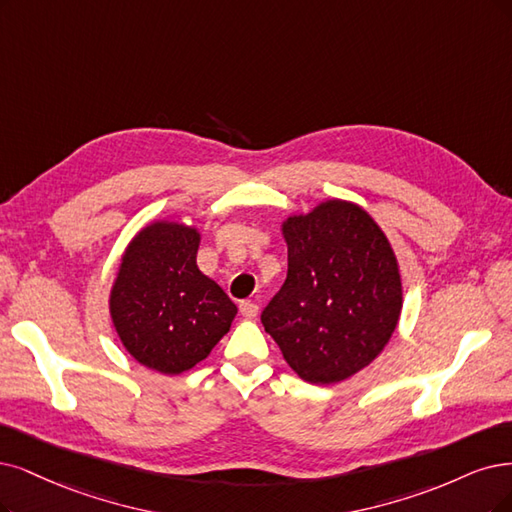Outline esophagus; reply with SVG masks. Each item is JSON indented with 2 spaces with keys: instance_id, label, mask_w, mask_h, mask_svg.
<instances>
[{
  "instance_id": "esophagus-1",
  "label": "esophagus",
  "mask_w": 512,
  "mask_h": 512,
  "mask_svg": "<svg viewBox=\"0 0 512 512\" xmlns=\"http://www.w3.org/2000/svg\"><path fill=\"white\" fill-rule=\"evenodd\" d=\"M240 314L244 318L251 320V318H255L259 314V306L253 304V301H240Z\"/></svg>"
}]
</instances>
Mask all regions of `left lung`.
I'll list each match as a JSON object with an SVG mask.
<instances>
[{
  "label": "left lung",
  "mask_w": 512,
  "mask_h": 512,
  "mask_svg": "<svg viewBox=\"0 0 512 512\" xmlns=\"http://www.w3.org/2000/svg\"><path fill=\"white\" fill-rule=\"evenodd\" d=\"M282 236L289 272L261 323L301 380L344 382L375 361L399 325V261L380 225L346 200L291 215Z\"/></svg>",
  "instance_id": "obj_1"
}]
</instances>
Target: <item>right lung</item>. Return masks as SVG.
<instances>
[{
    "label": "right lung",
    "mask_w": 512,
    "mask_h": 512,
    "mask_svg": "<svg viewBox=\"0 0 512 512\" xmlns=\"http://www.w3.org/2000/svg\"><path fill=\"white\" fill-rule=\"evenodd\" d=\"M200 232L154 221L130 240L109 295L120 342L137 363L164 375L192 369L230 331L238 312L196 266Z\"/></svg>",
    "instance_id": "1"
}]
</instances>
